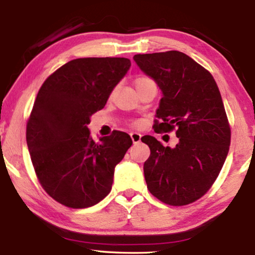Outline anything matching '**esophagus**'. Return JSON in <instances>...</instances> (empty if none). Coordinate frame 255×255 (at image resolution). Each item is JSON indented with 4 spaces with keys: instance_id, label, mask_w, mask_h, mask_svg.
<instances>
[{
    "instance_id": "esophagus-1",
    "label": "esophagus",
    "mask_w": 255,
    "mask_h": 255,
    "mask_svg": "<svg viewBox=\"0 0 255 255\" xmlns=\"http://www.w3.org/2000/svg\"><path fill=\"white\" fill-rule=\"evenodd\" d=\"M130 135H131L132 141H133V144H138V142H140V139H141L140 133H138V132H131Z\"/></svg>"
}]
</instances>
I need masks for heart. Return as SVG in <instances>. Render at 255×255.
Wrapping results in <instances>:
<instances>
[{
    "mask_svg": "<svg viewBox=\"0 0 255 255\" xmlns=\"http://www.w3.org/2000/svg\"><path fill=\"white\" fill-rule=\"evenodd\" d=\"M151 82H153V81L149 78H146V76H139V78L135 79L134 85H135V87H139V86L146 85V83H151Z\"/></svg>",
    "mask_w": 255,
    "mask_h": 255,
    "instance_id": "1",
    "label": "heart"
}]
</instances>
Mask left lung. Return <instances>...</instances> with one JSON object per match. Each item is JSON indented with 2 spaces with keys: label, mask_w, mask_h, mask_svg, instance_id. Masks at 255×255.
<instances>
[{
  "label": "left lung",
  "mask_w": 255,
  "mask_h": 255,
  "mask_svg": "<svg viewBox=\"0 0 255 255\" xmlns=\"http://www.w3.org/2000/svg\"><path fill=\"white\" fill-rule=\"evenodd\" d=\"M133 60L162 93L154 130H176L179 138L174 147H165L152 135L141 138L151 149L144 163L149 193L175 207L193 203L217 179L231 141L217 83L207 69L179 51L135 54Z\"/></svg>",
  "instance_id": "left-lung-1"
}]
</instances>
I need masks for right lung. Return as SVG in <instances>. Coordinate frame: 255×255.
Segmentation results:
<instances>
[{
    "label": "right lung",
    "instance_id": "right-lung-1",
    "mask_svg": "<svg viewBox=\"0 0 255 255\" xmlns=\"http://www.w3.org/2000/svg\"><path fill=\"white\" fill-rule=\"evenodd\" d=\"M130 67L127 58L74 59L38 92L26 125L27 148L40 184L62 205L93 207L110 193L115 167L132 139L114 131L95 142L88 124Z\"/></svg>",
    "mask_w": 255,
    "mask_h": 255
}]
</instances>
